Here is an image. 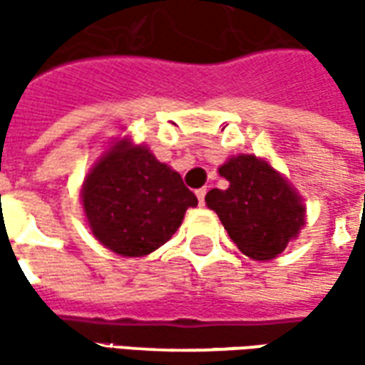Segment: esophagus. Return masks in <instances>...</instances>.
Returning <instances> with one entry per match:
<instances>
[{
    "label": "esophagus",
    "mask_w": 365,
    "mask_h": 365,
    "mask_svg": "<svg viewBox=\"0 0 365 365\" xmlns=\"http://www.w3.org/2000/svg\"><path fill=\"white\" fill-rule=\"evenodd\" d=\"M205 195H207V190H205V187H201V190H197L199 205H203V203H205Z\"/></svg>",
    "instance_id": "1"
}]
</instances>
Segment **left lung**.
Masks as SVG:
<instances>
[{
    "label": "left lung",
    "mask_w": 365,
    "mask_h": 365,
    "mask_svg": "<svg viewBox=\"0 0 365 365\" xmlns=\"http://www.w3.org/2000/svg\"><path fill=\"white\" fill-rule=\"evenodd\" d=\"M227 190H211L205 203L219 215L238 250L252 260H272L305 225L299 193L266 160L232 156L219 168Z\"/></svg>",
    "instance_id": "8db88e82"
}]
</instances>
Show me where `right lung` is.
<instances>
[{
    "label": "right lung",
    "mask_w": 365,
    "mask_h": 365,
    "mask_svg": "<svg viewBox=\"0 0 365 365\" xmlns=\"http://www.w3.org/2000/svg\"><path fill=\"white\" fill-rule=\"evenodd\" d=\"M82 203L93 237L105 248L138 258L166 245L197 197L144 144L123 138L91 168Z\"/></svg>",
    "instance_id": "add662e5"
}]
</instances>
